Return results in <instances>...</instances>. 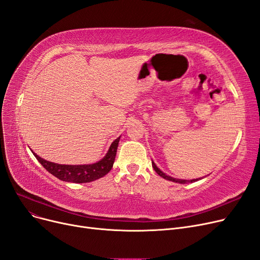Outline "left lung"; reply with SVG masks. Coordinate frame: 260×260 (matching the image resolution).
Returning <instances> with one entry per match:
<instances>
[{"instance_id": "8db88e82", "label": "left lung", "mask_w": 260, "mask_h": 260, "mask_svg": "<svg viewBox=\"0 0 260 260\" xmlns=\"http://www.w3.org/2000/svg\"><path fill=\"white\" fill-rule=\"evenodd\" d=\"M152 166H153V168H154V170H155V172L158 174V175H160L162 178H165V179H168V180H171V182H174V183H178V184H186V183H188V182H191V183H193V182H197V180H199V179H201V178H197V179H191V180H186V179H178V178H174V177H171V176H169V175H167V174H165L160 169H158L157 168V166L152 161ZM203 178V177H202Z\"/></svg>"}]
</instances>
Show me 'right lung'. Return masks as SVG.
I'll return each instance as SVG.
<instances>
[{"instance_id": "1", "label": "right lung", "mask_w": 260, "mask_h": 260, "mask_svg": "<svg viewBox=\"0 0 260 260\" xmlns=\"http://www.w3.org/2000/svg\"><path fill=\"white\" fill-rule=\"evenodd\" d=\"M119 141L120 137L111 143L108 152L102 159L92 165H58L43 159V158L38 156L36 153L32 152V154L35 155L41 166L43 168H46L47 171H49L51 174L59 178L60 180L77 184L89 183L92 182V180L103 177L111 170L116 158Z\"/></svg>"}]
</instances>
